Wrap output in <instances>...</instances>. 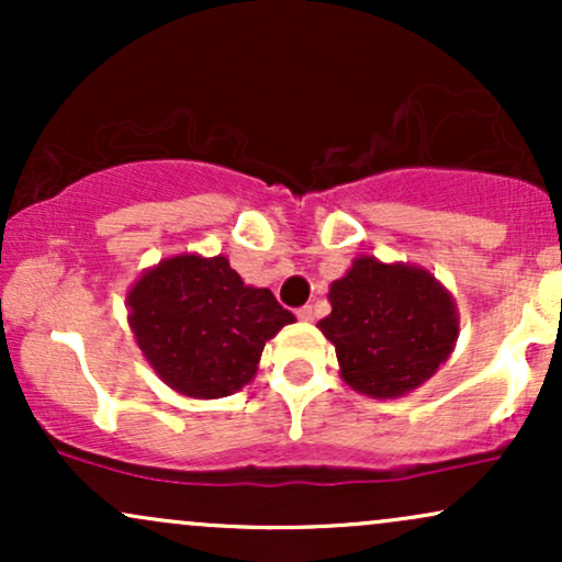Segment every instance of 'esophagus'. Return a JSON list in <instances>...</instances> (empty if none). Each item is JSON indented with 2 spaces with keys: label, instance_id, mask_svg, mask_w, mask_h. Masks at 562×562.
<instances>
[{
  "label": "esophagus",
  "instance_id": "esophagus-1",
  "mask_svg": "<svg viewBox=\"0 0 562 562\" xmlns=\"http://www.w3.org/2000/svg\"><path fill=\"white\" fill-rule=\"evenodd\" d=\"M295 314H299V319H303V322H312L314 319V306H308V303H306V306H301Z\"/></svg>",
  "mask_w": 562,
  "mask_h": 562
}]
</instances>
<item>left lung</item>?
I'll return each instance as SVG.
<instances>
[{
    "mask_svg": "<svg viewBox=\"0 0 562 562\" xmlns=\"http://www.w3.org/2000/svg\"><path fill=\"white\" fill-rule=\"evenodd\" d=\"M333 312L319 330L335 346L340 378L372 398L415 391L449 359L460 322L434 274L359 256L330 285Z\"/></svg>",
    "mask_w": 562,
    "mask_h": 562,
    "instance_id": "8db88e82",
    "label": "left lung"
}]
</instances>
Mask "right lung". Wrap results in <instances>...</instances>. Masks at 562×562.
<instances>
[{"label":"right lung","mask_w":562,"mask_h":562,"mask_svg":"<svg viewBox=\"0 0 562 562\" xmlns=\"http://www.w3.org/2000/svg\"><path fill=\"white\" fill-rule=\"evenodd\" d=\"M137 346L166 385L222 398L254 380L269 338L295 322L272 290L250 288L224 256H173L126 295Z\"/></svg>","instance_id":"obj_1"}]
</instances>
